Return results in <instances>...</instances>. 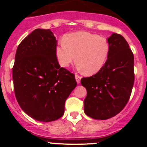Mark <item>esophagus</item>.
I'll return each mask as SVG.
<instances>
[{
	"mask_svg": "<svg viewBox=\"0 0 147 147\" xmlns=\"http://www.w3.org/2000/svg\"><path fill=\"white\" fill-rule=\"evenodd\" d=\"M75 79H76V81L77 82H78V84H79V83H80V81H81V79H82V77L80 76V75H75Z\"/></svg>",
	"mask_w": 147,
	"mask_h": 147,
	"instance_id": "34e87169",
	"label": "esophagus"
}]
</instances>
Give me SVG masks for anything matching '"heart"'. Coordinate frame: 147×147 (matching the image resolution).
I'll return each instance as SVG.
<instances>
[{"label":"heart","instance_id":"b5f03b06","mask_svg":"<svg viewBox=\"0 0 147 147\" xmlns=\"http://www.w3.org/2000/svg\"><path fill=\"white\" fill-rule=\"evenodd\" d=\"M109 52L106 38L84 31L66 35L56 47V56L62 67H67L76 59L78 69L90 75L103 67Z\"/></svg>","mask_w":147,"mask_h":147}]
</instances>
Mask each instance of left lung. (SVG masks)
Listing matches in <instances>:
<instances>
[{
    "label": "left lung",
    "mask_w": 147,
    "mask_h": 147,
    "mask_svg": "<svg viewBox=\"0 0 147 147\" xmlns=\"http://www.w3.org/2000/svg\"><path fill=\"white\" fill-rule=\"evenodd\" d=\"M107 40L110 52L103 67L81 80L87 91L84 113L95 119H107L119 114L129 100L134 82V55L127 40L117 33Z\"/></svg>",
    "instance_id": "8db88e82"
}]
</instances>
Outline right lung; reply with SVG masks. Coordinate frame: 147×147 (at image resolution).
<instances>
[{
  "mask_svg": "<svg viewBox=\"0 0 147 147\" xmlns=\"http://www.w3.org/2000/svg\"><path fill=\"white\" fill-rule=\"evenodd\" d=\"M50 30L36 29L17 48L13 67L15 95L30 117L44 122L64 114L65 103L77 86L75 75L61 67Z\"/></svg>",
  "mask_w": 147,
  "mask_h": 147,
  "instance_id": "right-lung-1",
  "label": "right lung"
}]
</instances>
